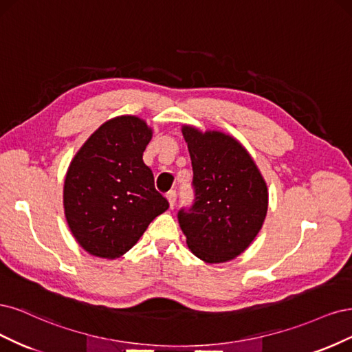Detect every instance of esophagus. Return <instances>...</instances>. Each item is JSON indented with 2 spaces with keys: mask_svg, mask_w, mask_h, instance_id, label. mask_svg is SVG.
Listing matches in <instances>:
<instances>
[{
  "mask_svg": "<svg viewBox=\"0 0 352 352\" xmlns=\"http://www.w3.org/2000/svg\"><path fill=\"white\" fill-rule=\"evenodd\" d=\"M166 199H168V201H169V206H174L175 205V200H177V191L175 190H169L168 192H166Z\"/></svg>",
  "mask_w": 352,
  "mask_h": 352,
  "instance_id": "obj_1",
  "label": "esophagus"
}]
</instances>
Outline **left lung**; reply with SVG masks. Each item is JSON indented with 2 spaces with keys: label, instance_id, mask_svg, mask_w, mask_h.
<instances>
[{
  "label": "left lung",
  "instance_id": "1",
  "mask_svg": "<svg viewBox=\"0 0 352 352\" xmlns=\"http://www.w3.org/2000/svg\"><path fill=\"white\" fill-rule=\"evenodd\" d=\"M192 165L195 200L178 222L192 254L208 263L240 256L262 228L267 187L244 147L219 131L184 126Z\"/></svg>",
  "mask_w": 352,
  "mask_h": 352
}]
</instances>
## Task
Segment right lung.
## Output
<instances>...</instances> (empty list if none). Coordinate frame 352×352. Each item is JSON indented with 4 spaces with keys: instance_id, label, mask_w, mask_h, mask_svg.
Wrapping results in <instances>:
<instances>
[{
    "instance_id": "add662e5",
    "label": "right lung",
    "mask_w": 352,
    "mask_h": 352,
    "mask_svg": "<svg viewBox=\"0 0 352 352\" xmlns=\"http://www.w3.org/2000/svg\"><path fill=\"white\" fill-rule=\"evenodd\" d=\"M152 130L138 117L109 120L72 161L64 183V210L86 252L116 258L139 241L168 200L155 188L143 152Z\"/></svg>"
}]
</instances>
